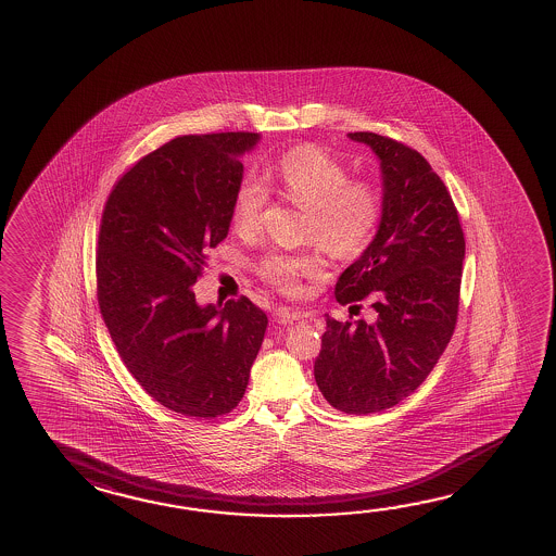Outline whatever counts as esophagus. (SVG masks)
<instances>
[{
    "instance_id": "1",
    "label": "esophagus",
    "mask_w": 556,
    "mask_h": 556,
    "mask_svg": "<svg viewBox=\"0 0 556 556\" xmlns=\"http://www.w3.org/2000/svg\"><path fill=\"white\" fill-rule=\"evenodd\" d=\"M304 316H302L301 312L289 311V308H279V311H275V321L277 324H282V326H287V324H294V321L302 320Z\"/></svg>"
}]
</instances>
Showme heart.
Instances as JSON below:
<instances>
[{
    "mask_svg": "<svg viewBox=\"0 0 556 556\" xmlns=\"http://www.w3.org/2000/svg\"><path fill=\"white\" fill-rule=\"evenodd\" d=\"M274 186L292 205L306 211L302 240H316L333 257L363 254L379 230L384 211L380 187L370 179H351L348 166L321 148L304 144L282 154L274 169ZM267 203L269 189L254 177H244L232 199L236 232L255 235ZM320 269L316 252H274L260 262L265 281L287 294L301 292L302 279Z\"/></svg>",
    "mask_w": 556,
    "mask_h": 556,
    "instance_id": "obj_1",
    "label": "heart"
}]
</instances>
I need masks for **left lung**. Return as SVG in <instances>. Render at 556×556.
<instances>
[{"mask_svg": "<svg viewBox=\"0 0 556 556\" xmlns=\"http://www.w3.org/2000/svg\"><path fill=\"white\" fill-rule=\"evenodd\" d=\"M372 148L384 211L369 248L336 282L340 304L370 296L375 320L326 314L314 379L345 414L396 406L435 367L455 331L465 235L441 177L418 150L375 132H350Z\"/></svg>", "mask_w": 556, "mask_h": 556, "instance_id": "1", "label": "left lung"}]
</instances>
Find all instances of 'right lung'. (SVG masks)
Masks as SVG:
<instances>
[{
	"instance_id": "right-lung-1",
	"label": "right lung",
	"mask_w": 556,
	"mask_h": 556,
	"mask_svg": "<svg viewBox=\"0 0 556 556\" xmlns=\"http://www.w3.org/2000/svg\"><path fill=\"white\" fill-rule=\"evenodd\" d=\"M255 132L187 135L140 157L109 193L99 226V311L138 384L189 418L244 396L267 316L254 302L199 306L206 252L225 240Z\"/></svg>"
}]
</instances>
